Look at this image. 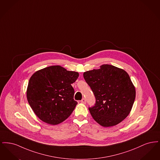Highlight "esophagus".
Listing matches in <instances>:
<instances>
[{
    "label": "esophagus",
    "instance_id": "34e87169",
    "mask_svg": "<svg viewBox=\"0 0 160 160\" xmlns=\"http://www.w3.org/2000/svg\"><path fill=\"white\" fill-rule=\"evenodd\" d=\"M86 99L85 98H82V99L81 100V102H82V103H83V104H85L86 103Z\"/></svg>",
    "mask_w": 160,
    "mask_h": 160
}]
</instances>
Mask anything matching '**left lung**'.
I'll return each instance as SVG.
<instances>
[{
    "instance_id": "obj_1",
    "label": "left lung",
    "mask_w": 160,
    "mask_h": 160,
    "mask_svg": "<svg viewBox=\"0 0 160 160\" xmlns=\"http://www.w3.org/2000/svg\"><path fill=\"white\" fill-rule=\"evenodd\" d=\"M83 77L95 98V105L89 110L96 122L108 127L127 117L135 100L136 90L125 71L106 64L84 72Z\"/></svg>"
}]
</instances>
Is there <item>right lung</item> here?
Returning a JSON list of instances; mask_svg holds the SVG:
<instances>
[{
    "label": "right lung",
    "mask_w": 160,
    "mask_h": 160,
    "mask_svg": "<svg viewBox=\"0 0 160 160\" xmlns=\"http://www.w3.org/2000/svg\"><path fill=\"white\" fill-rule=\"evenodd\" d=\"M78 73L61 66H51L35 72L30 78L27 99L35 114L43 122L57 125L67 119L77 104L71 84Z\"/></svg>",
    "instance_id": "1"
}]
</instances>
